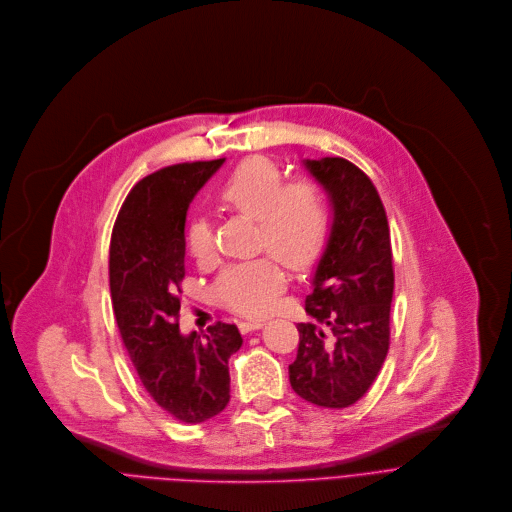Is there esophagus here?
Listing matches in <instances>:
<instances>
[{"label":"esophagus","instance_id":"obj_1","mask_svg":"<svg viewBox=\"0 0 512 512\" xmlns=\"http://www.w3.org/2000/svg\"><path fill=\"white\" fill-rule=\"evenodd\" d=\"M260 327H264V321H260V319H246V321L240 323L242 333H250V331H256Z\"/></svg>","mask_w":512,"mask_h":512}]
</instances>
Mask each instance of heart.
Returning a JSON list of instances; mask_svg holds the SVG:
<instances>
[{"label":"heart","instance_id":"1","mask_svg":"<svg viewBox=\"0 0 512 512\" xmlns=\"http://www.w3.org/2000/svg\"><path fill=\"white\" fill-rule=\"evenodd\" d=\"M220 199L232 210L258 220L262 250H270L286 266L302 270L323 252L331 230V206L317 179L300 177L286 183L278 165L264 157L242 161L220 187ZM193 258L206 262L216 254L212 222L197 216L187 230ZM286 284V274L273 256L228 266L216 282L218 298L230 309L262 315L272 309Z\"/></svg>","mask_w":512,"mask_h":512}]
</instances>
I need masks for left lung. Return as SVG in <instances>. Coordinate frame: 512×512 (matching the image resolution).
Segmentation results:
<instances>
[{"label": "left lung", "instance_id": "left-lung-1", "mask_svg": "<svg viewBox=\"0 0 512 512\" xmlns=\"http://www.w3.org/2000/svg\"><path fill=\"white\" fill-rule=\"evenodd\" d=\"M333 201V228L298 323L292 389L319 407H349L375 381L389 349L393 254L373 181L343 157L304 161Z\"/></svg>", "mask_w": 512, "mask_h": 512}]
</instances>
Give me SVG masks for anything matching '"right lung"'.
<instances>
[{
  "label": "right lung",
  "instance_id": "right-lung-1",
  "mask_svg": "<svg viewBox=\"0 0 512 512\" xmlns=\"http://www.w3.org/2000/svg\"><path fill=\"white\" fill-rule=\"evenodd\" d=\"M224 159L177 163L143 177L117 216L109 280L125 349L147 393L185 424L218 416L230 401L228 359L242 347L234 323L199 337L179 333L185 278V216Z\"/></svg>",
  "mask_w": 512,
  "mask_h": 512
}]
</instances>
